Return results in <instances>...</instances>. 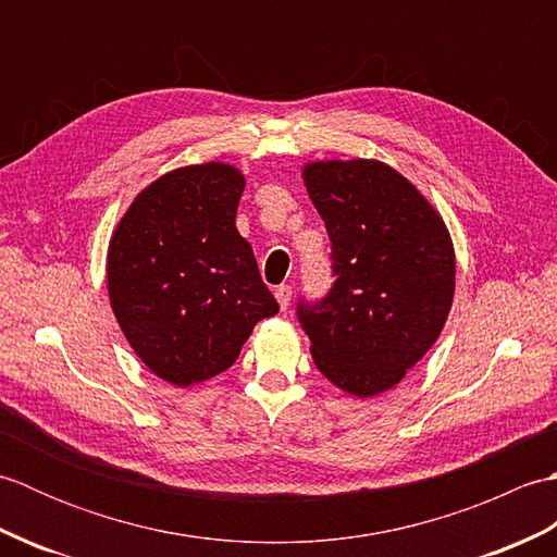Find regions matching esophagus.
<instances>
[{"label": "esophagus", "instance_id": "34e87169", "mask_svg": "<svg viewBox=\"0 0 557 557\" xmlns=\"http://www.w3.org/2000/svg\"><path fill=\"white\" fill-rule=\"evenodd\" d=\"M275 299H277V304H280V309L287 311L289 304H292V287H289V285H280V287L275 289Z\"/></svg>", "mask_w": 557, "mask_h": 557}]
</instances>
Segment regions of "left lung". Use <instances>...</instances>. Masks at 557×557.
Returning a JSON list of instances; mask_svg holds the SVG:
<instances>
[{
	"mask_svg": "<svg viewBox=\"0 0 557 557\" xmlns=\"http://www.w3.org/2000/svg\"><path fill=\"white\" fill-rule=\"evenodd\" d=\"M304 182L333 244L335 282L321 301H299V323L330 383L354 397L381 395L441 335L455 294L453 239L385 162H311Z\"/></svg>",
	"mask_w": 557,
	"mask_h": 557,
	"instance_id": "obj_1",
	"label": "left lung"
}]
</instances>
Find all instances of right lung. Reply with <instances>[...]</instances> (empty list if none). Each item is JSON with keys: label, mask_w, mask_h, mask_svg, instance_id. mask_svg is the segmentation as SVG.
Wrapping results in <instances>:
<instances>
[{"label": "right lung", "mask_w": 557, "mask_h": 557, "mask_svg": "<svg viewBox=\"0 0 557 557\" xmlns=\"http://www.w3.org/2000/svg\"><path fill=\"white\" fill-rule=\"evenodd\" d=\"M244 174L224 162L168 172L136 196L108 251L110 304L128 345L186 387L227 371L280 306L236 232Z\"/></svg>", "instance_id": "1"}]
</instances>
